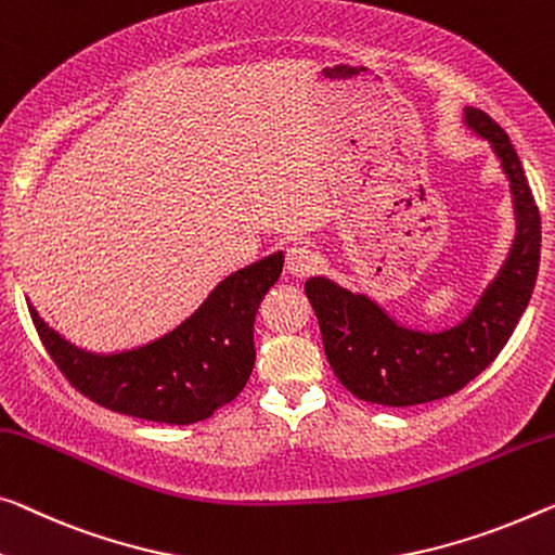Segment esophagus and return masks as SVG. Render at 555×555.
Returning <instances> with one entry per match:
<instances>
[{
    "mask_svg": "<svg viewBox=\"0 0 555 555\" xmlns=\"http://www.w3.org/2000/svg\"><path fill=\"white\" fill-rule=\"evenodd\" d=\"M285 268L289 275L307 278L310 272H314V268H318V255H314L310 245H293V248L287 250Z\"/></svg>",
    "mask_w": 555,
    "mask_h": 555,
    "instance_id": "esophagus-1",
    "label": "esophagus"
}]
</instances>
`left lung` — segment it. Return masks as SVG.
<instances>
[{
  "mask_svg": "<svg viewBox=\"0 0 555 555\" xmlns=\"http://www.w3.org/2000/svg\"><path fill=\"white\" fill-rule=\"evenodd\" d=\"M464 121L499 156L518 223L508 260L468 318L444 332L409 330L397 325L366 295L349 293L327 278L305 283L332 372L364 402L412 406L464 389L496 360L533 295L541 260V216L524 166L508 133L491 116L466 108Z\"/></svg>",
  "mask_w": 555,
  "mask_h": 555,
  "instance_id": "8db88e82",
  "label": "left lung"
}]
</instances>
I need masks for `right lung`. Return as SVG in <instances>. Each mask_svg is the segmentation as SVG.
<instances>
[{
	"label": "right lung",
	"mask_w": 555,
	"mask_h": 555,
	"mask_svg": "<svg viewBox=\"0 0 555 555\" xmlns=\"http://www.w3.org/2000/svg\"><path fill=\"white\" fill-rule=\"evenodd\" d=\"M283 253L233 272L173 332L118 354L74 347L44 325L34 327L59 372L91 402L160 424H195L241 395L255 364L253 325L283 272Z\"/></svg>",
	"instance_id": "right-lung-1"
}]
</instances>
